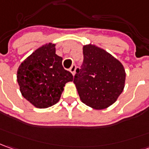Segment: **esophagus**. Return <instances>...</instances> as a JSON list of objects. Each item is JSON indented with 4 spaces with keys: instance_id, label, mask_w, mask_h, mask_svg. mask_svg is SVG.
I'll use <instances>...</instances> for the list:
<instances>
[{
    "instance_id": "1",
    "label": "esophagus",
    "mask_w": 149,
    "mask_h": 149,
    "mask_svg": "<svg viewBox=\"0 0 149 149\" xmlns=\"http://www.w3.org/2000/svg\"><path fill=\"white\" fill-rule=\"evenodd\" d=\"M76 68H77V67H76V65L72 64V67L70 68V72H72V74L75 75V72H76Z\"/></svg>"
}]
</instances>
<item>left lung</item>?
Masks as SVG:
<instances>
[{
	"label": "left lung",
	"instance_id": "1",
	"mask_svg": "<svg viewBox=\"0 0 149 149\" xmlns=\"http://www.w3.org/2000/svg\"><path fill=\"white\" fill-rule=\"evenodd\" d=\"M83 57L73 80L80 99L93 109H105L124 90L125 70L118 59L95 45H84Z\"/></svg>",
	"mask_w": 149,
	"mask_h": 149
}]
</instances>
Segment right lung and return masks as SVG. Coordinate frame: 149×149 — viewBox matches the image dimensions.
<instances>
[{
	"label": "right lung",
	"instance_id": "right-lung-1",
	"mask_svg": "<svg viewBox=\"0 0 149 149\" xmlns=\"http://www.w3.org/2000/svg\"><path fill=\"white\" fill-rule=\"evenodd\" d=\"M55 52L54 44L43 45L24 60L17 71L21 94L37 108L55 105L65 84L73 80L72 74L62 65L63 58Z\"/></svg>",
	"mask_w": 149,
	"mask_h": 149
}]
</instances>
